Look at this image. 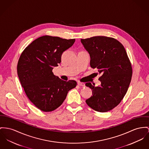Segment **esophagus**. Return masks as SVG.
<instances>
[{
    "label": "esophagus",
    "mask_w": 149,
    "mask_h": 149,
    "mask_svg": "<svg viewBox=\"0 0 149 149\" xmlns=\"http://www.w3.org/2000/svg\"><path fill=\"white\" fill-rule=\"evenodd\" d=\"M77 84H78L79 86H85V84L84 83L81 82H78Z\"/></svg>",
    "instance_id": "1"
}]
</instances>
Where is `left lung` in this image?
<instances>
[{"mask_svg":"<svg viewBox=\"0 0 149 149\" xmlns=\"http://www.w3.org/2000/svg\"><path fill=\"white\" fill-rule=\"evenodd\" d=\"M81 42L89 54L91 67L101 76L100 86L86 83L93 95L86 103L95 111L107 112L119 104L129 88L132 69L127 52L118 40L107 37L81 39Z\"/></svg>","mask_w":149,"mask_h":149,"instance_id":"8db88e82","label":"left lung"}]
</instances>
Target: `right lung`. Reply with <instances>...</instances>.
<instances>
[{
  "mask_svg": "<svg viewBox=\"0 0 149 149\" xmlns=\"http://www.w3.org/2000/svg\"><path fill=\"white\" fill-rule=\"evenodd\" d=\"M74 42L75 39L42 36L33 41L20 56L17 74L21 84L30 101L42 111L58 108L77 85L75 81H65L52 72L60 63L62 54Z\"/></svg>",
  "mask_w": 149,
  "mask_h": 149,
  "instance_id": "add662e5",
  "label": "right lung"
}]
</instances>
